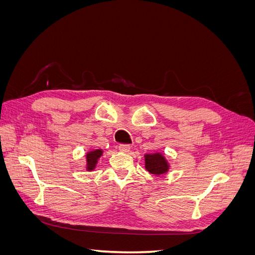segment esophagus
<instances>
[{
	"label": "esophagus",
	"mask_w": 255,
	"mask_h": 255,
	"mask_svg": "<svg viewBox=\"0 0 255 255\" xmlns=\"http://www.w3.org/2000/svg\"><path fill=\"white\" fill-rule=\"evenodd\" d=\"M118 149L121 152H128L130 149V145L129 144H119Z\"/></svg>",
	"instance_id": "1"
}]
</instances>
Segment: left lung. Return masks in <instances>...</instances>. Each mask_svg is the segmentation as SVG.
I'll use <instances>...</instances> for the list:
<instances>
[{
  "mask_svg": "<svg viewBox=\"0 0 255 255\" xmlns=\"http://www.w3.org/2000/svg\"><path fill=\"white\" fill-rule=\"evenodd\" d=\"M145 159V169L152 174H164L168 170V163L165 159L164 155L160 153L146 154L144 156Z\"/></svg>",
  "mask_w": 255,
  "mask_h": 255,
  "instance_id": "8db88e82",
  "label": "left lung"
}]
</instances>
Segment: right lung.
I'll list each match as a JSON object with an SVG mask.
<instances>
[{"label": "right lung", "instance_id": "obj_1", "mask_svg": "<svg viewBox=\"0 0 255 255\" xmlns=\"http://www.w3.org/2000/svg\"><path fill=\"white\" fill-rule=\"evenodd\" d=\"M102 153H103L102 150L97 149V150L91 151L87 154L86 158H87V169H88V170H94L97 161H98V158L102 155Z\"/></svg>", "mask_w": 255, "mask_h": 255}]
</instances>
